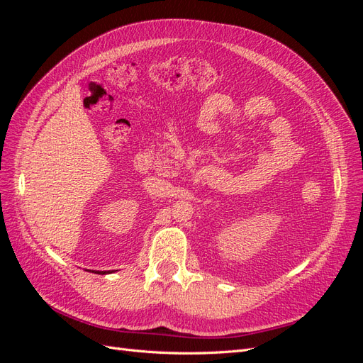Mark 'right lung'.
<instances>
[{
	"mask_svg": "<svg viewBox=\"0 0 363 363\" xmlns=\"http://www.w3.org/2000/svg\"><path fill=\"white\" fill-rule=\"evenodd\" d=\"M96 274H106V271H98Z\"/></svg>",
	"mask_w": 363,
	"mask_h": 363,
	"instance_id": "right-lung-1",
	"label": "right lung"
}]
</instances>
